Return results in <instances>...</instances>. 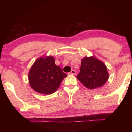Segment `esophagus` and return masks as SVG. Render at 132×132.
<instances>
[{
  "instance_id": "obj_1",
  "label": "esophagus",
  "mask_w": 132,
  "mask_h": 132,
  "mask_svg": "<svg viewBox=\"0 0 132 132\" xmlns=\"http://www.w3.org/2000/svg\"><path fill=\"white\" fill-rule=\"evenodd\" d=\"M71 75H75L76 74V71L75 70H72L70 71Z\"/></svg>"
}]
</instances>
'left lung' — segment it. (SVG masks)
<instances>
[{
	"label": "left lung",
	"instance_id": "1",
	"mask_svg": "<svg viewBox=\"0 0 132 132\" xmlns=\"http://www.w3.org/2000/svg\"><path fill=\"white\" fill-rule=\"evenodd\" d=\"M107 68L103 62L93 56L86 57L81 61L77 79L89 89L100 87L108 79Z\"/></svg>",
	"mask_w": 132,
	"mask_h": 132
}]
</instances>
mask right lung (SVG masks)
I'll use <instances>...</instances> for the list:
<instances>
[{
	"label": "right lung",
	"mask_w": 132,
	"mask_h": 132,
	"mask_svg": "<svg viewBox=\"0 0 132 132\" xmlns=\"http://www.w3.org/2000/svg\"><path fill=\"white\" fill-rule=\"evenodd\" d=\"M59 66L56 65L52 56L38 58L28 73L31 88L38 93L51 94L59 87L62 80L67 77Z\"/></svg>",
	"instance_id": "right-lung-1"
}]
</instances>
